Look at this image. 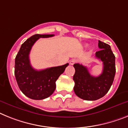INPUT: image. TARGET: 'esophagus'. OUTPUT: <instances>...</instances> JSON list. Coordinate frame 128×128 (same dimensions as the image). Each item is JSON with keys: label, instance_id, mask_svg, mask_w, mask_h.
<instances>
[{"label": "esophagus", "instance_id": "obj_1", "mask_svg": "<svg viewBox=\"0 0 128 128\" xmlns=\"http://www.w3.org/2000/svg\"><path fill=\"white\" fill-rule=\"evenodd\" d=\"M76 62V60L72 59L70 60V64L71 65H73V64H75Z\"/></svg>", "mask_w": 128, "mask_h": 128}]
</instances>
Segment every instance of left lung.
<instances>
[{
  "mask_svg": "<svg viewBox=\"0 0 128 128\" xmlns=\"http://www.w3.org/2000/svg\"><path fill=\"white\" fill-rule=\"evenodd\" d=\"M98 48L95 56L103 62V70L99 76H93L82 64L73 65L75 72L74 92L78 96L86 100H96L103 97L110 90L115 77V56L110 46L98 40Z\"/></svg>",
  "mask_w": 128,
  "mask_h": 128,
  "instance_id": "1",
  "label": "left lung"
}]
</instances>
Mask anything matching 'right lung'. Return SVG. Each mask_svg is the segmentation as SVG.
Masks as SVG:
<instances>
[{
  "instance_id": "1",
  "label": "right lung",
  "mask_w": 128,
  "mask_h": 128,
  "mask_svg": "<svg viewBox=\"0 0 128 128\" xmlns=\"http://www.w3.org/2000/svg\"><path fill=\"white\" fill-rule=\"evenodd\" d=\"M54 35L36 34L22 44L15 58V76L21 92L33 100H42L52 95L56 88V80L64 73L68 63L56 67L36 70L32 66L29 55L32 46L40 38H48Z\"/></svg>"
}]
</instances>
